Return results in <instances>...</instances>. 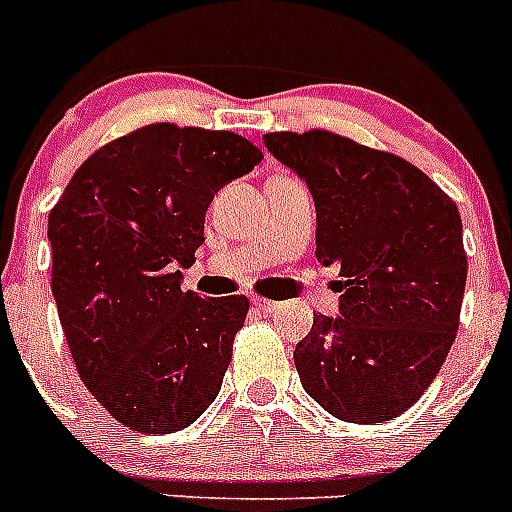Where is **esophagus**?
I'll return each instance as SVG.
<instances>
[{"label": "esophagus", "mask_w": 512, "mask_h": 512, "mask_svg": "<svg viewBox=\"0 0 512 512\" xmlns=\"http://www.w3.org/2000/svg\"><path fill=\"white\" fill-rule=\"evenodd\" d=\"M253 307H256V310H261V312H274L277 310V302L274 300H266V297H253Z\"/></svg>", "instance_id": "34e87169"}]
</instances>
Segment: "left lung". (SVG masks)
Here are the masks:
<instances>
[{"label":"left lung","instance_id":"8db88e82","mask_svg":"<svg viewBox=\"0 0 512 512\" xmlns=\"http://www.w3.org/2000/svg\"><path fill=\"white\" fill-rule=\"evenodd\" d=\"M310 187L315 256L341 269V315L295 348L307 395L333 418L384 423L420 400L451 351L467 284L456 202L395 153L330 133H266Z\"/></svg>","mask_w":512,"mask_h":512}]
</instances>
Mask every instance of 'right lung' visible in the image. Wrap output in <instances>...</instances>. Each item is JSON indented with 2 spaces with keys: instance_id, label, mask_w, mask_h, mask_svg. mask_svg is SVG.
Segmentation results:
<instances>
[{
  "instance_id": "1",
  "label": "right lung",
  "mask_w": 512,
  "mask_h": 512,
  "mask_svg": "<svg viewBox=\"0 0 512 512\" xmlns=\"http://www.w3.org/2000/svg\"><path fill=\"white\" fill-rule=\"evenodd\" d=\"M261 158L230 130L153 122L94 151L51 210V289L76 372L130 431H182L220 392L248 297L182 292L179 269L217 189Z\"/></svg>"
}]
</instances>
